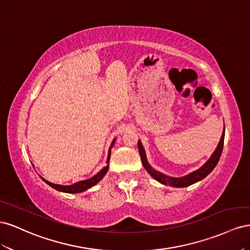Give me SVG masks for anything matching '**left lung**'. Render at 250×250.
Here are the masks:
<instances>
[{
  "mask_svg": "<svg viewBox=\"0 0 250 250\" xmlns=\"http://www.w3.org/2000/svg\"><path fill=\"white\" fill-rule=\"evenodd\" d=\"M223 145H224V132L222 134V136H221V140H220L219 145L216 148V151L212 153L209 160L206 162L202 167H200L198 170H196V172L191 173V174L185 176V177H182V178L168 177V176L163 175L159 172H157V170L152 168V167L147 163L145 149H144V147H142L140 141H138V149H139V154H140V157H141L142 166H144V167L147 170L148 174L151 175L154 178V179H156L157 181H159L160 183L169 185V187L185 188V187H188V185L196 183L197 181L202 180L203 178H205L211 172L213 168H215V167L217 166V163L220 159V156H221V154H222Z\"/></svg>",
  "mask_w": 250,
  "mask_h": 250,
  "instance_id": "1",
  "label": "left lung"
}]
</instances>
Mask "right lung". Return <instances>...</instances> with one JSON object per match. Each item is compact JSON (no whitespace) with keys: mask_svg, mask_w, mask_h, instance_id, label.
Listing matches in <instances>:
<instances>
[{"mask_svg":"<svg viewBox=\"0 0 250 250\" xmlns=\"http://www.w3.org/2000/svg\"><path fill=\"white\" fill-rule=\"evenodd\" d=\"M114 142H115V140H114V141L112 142V145H111V146H110V148H109L108 159H106V163H108V165H106L97 175H95L94 177L90 178V179L83 180V181H80V182H76V183H74V184H72V185H59V184H54V183L49 182V181H47V180H45V179H42H42L44 180L48 185H50V187H51V188H55V189H58V190H61V191L71 192V194H74V192H82V191H83V190H85V189H88V188H92V187H94V185H95L97 182H99V181H101V180L103 179L104 176L106 174V172H108V169H109V161H110V156H111V147L113 146Z\"/></svg>","mask_w":250,"mask_h":250,"instance_id":"1","label":"right lung"}]
</instances>
